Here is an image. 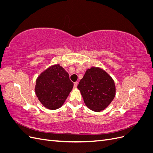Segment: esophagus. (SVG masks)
<instances>
[{
    "mask_svg": "<svg viewBox=\"0 0 153 153\" xmlns=\"http://www.w3.org/2000/svg\"><path fill=\"white\" fill-rule=\"evenodd\" d=\"M77 85H78V82H75V83H74V86H73L74 89H76V88L77 87Z\"/></svg>",
    "mask_w": 153,
    "mask_h": 153,
    "instance_id": "34e87169",
    "label": "esophagus"
}]
</instances>
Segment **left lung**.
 Segmentation results:
<instances>
[{
    "label": "left lung",
    "instance_id": "8db88e82",
    "mask_svg": "<svg viewBox=\"0 0 153 153\" xmlns=\"http://www.w3.org/2000/svg\"><path fill=\"white\" fill-rule=\"evenodd\" d=\"M77 88L85 105L96 112L107 107L114 99L116 92L113 78L100 67L87 69Z\"/></svg>",
    "mask_w": 153,
    "mask_h": 153
}]
</instances>
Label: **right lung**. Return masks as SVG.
Returning <instances> with one entry per match:
<instances>
[{
    "instance_id": "right-lung-1",
    "label": "right lung",
    "mask_w": 153,
    "mask_h": 153,
    "mask_svg": "<svg viewBox=\"0 0 153 153\" xmlns=\"http://www.w3.org/2000/svg\"><path fill=\"white\" fill-rule=\"evenodd\" d=\"M73 87L68 73L56 64L46 69L37 78L35 93L43 106L53 110L61 107Z\"/></svg>"
}]
</instances>
